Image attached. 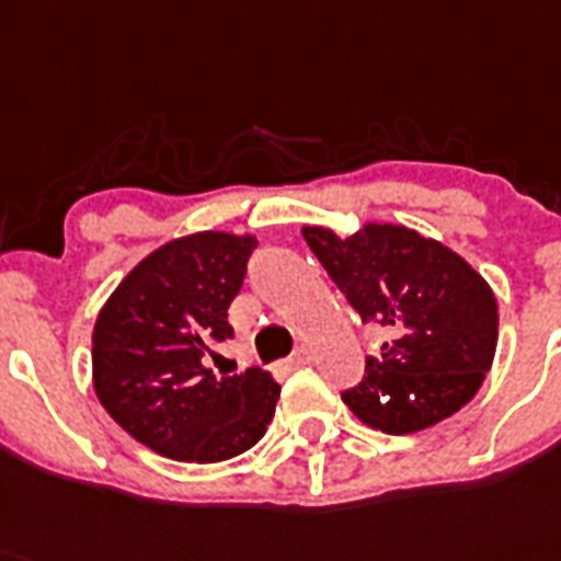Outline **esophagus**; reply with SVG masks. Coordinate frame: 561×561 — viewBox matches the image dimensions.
<instances>
[{"label": "esophagus", "instance_id": "1", "mask_svg": "<svg viewBox=\"0 0 561 561\" xmlns=\"http://www.w3.org/2000/svg\"><path fill=\"white\" fill-rule=\"evenodd\" d=\"M308 362H310V351H308V347H299V351H296L294 356L285 362V368L296 370V368H302V365H308Z\"/></svg>", "mask_w": 561, "mask_h": 561}]
</instances>
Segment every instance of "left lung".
<instances>
[{
  "label": "left lung",
  "instance_id": "8db88e82",
  "mask_svg": "<svg viewBox=\"0 0 561 561\" xmlns=\"http://www.w3.org/2000/svg\"><path fill=\"white\" fill-rule=\"evenodd\" d=\"M305 242L362 322L388 331L382 356L342 393L374 431H425L477 397L499 339L491 285L459 253L404 225L368 222L353 237L308 225Z\"/></svg>",
  "mask_w": 561,
  "mask_h": 561
}]
</instances>
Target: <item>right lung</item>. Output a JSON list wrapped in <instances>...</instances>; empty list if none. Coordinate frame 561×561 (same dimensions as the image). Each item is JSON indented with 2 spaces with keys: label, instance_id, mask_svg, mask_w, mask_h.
Masks as SVG:
<instances>
[{
  "label": "right lung",
  "instance_id": "add662e5",
  "mask_svg": "<svg viewBox=\"0 0 561 561\" xmlns=\"http://www.w3.org/2000/svg\"><path fill=\"white\" fill-rule=\"evenodd\" d=\"M256 239L202 230L171 239L119 282L93 324V390L153 454L225 462L271 425L279 385L251 368L216 376L205 356L233 336L228 308Z\"/></svg>",
  "mask_w": 561,
  "mask_h": 561
}]
</instances>
